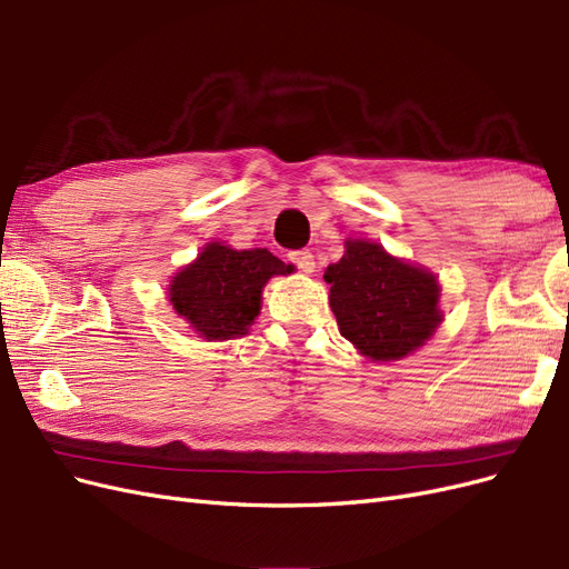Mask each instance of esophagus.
<instances>
[{"label": "esophagus", "instance_id": "34e87169", "mask_svg": "<svg viewBox=\"0 0 569 569\" xmlns=\"http://www.w3.org/2000/svg\"><path fill=\"white\" fill-rule=\"evenodd\" d=\"M287 261H289L291 266H297L301 272H313V270H316V256H313L311 251H308V249L287 253Z\"/></svg>", "mask_w": 569, "mask_h": 569}]
</instances>
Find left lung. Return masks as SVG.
<instances>
[{"mask_svg": "<svg viewBox=\"0 0 569 569\" xmlns=\"http://www.w3.org/2000/svg\"><path fill=\"white\" fill-rule=\"evenodd\" d=\"M325 282L341 337L380 363L420 349L443 320L437 274L368 239H347V251L327 266Z\"/></svg>", "mask_w": 569, "mask_h": 569, "instance_id": "obj_1", "label": "left lung"}]
</instances>
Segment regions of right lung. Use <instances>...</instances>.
I'll return each instance as SVG.
<instances>
[{"mask_svg":"<svg viewBox=\"0 0 569 569\" xmlns=\"http://www.w3.org/2000/svg\"><path fill=\"white\" fill-rule=\"evenodd\" d=\"M287 272L291 266H284L268 249L237 251L211 242L201 249L197 261L176 272L168 299L176 313L203 339L244 337L261 311L266 282L272 274Z\"/></svg>","mask_w":569,"mask_h":569,"instance_id":"1","label":"right lung"}]
</instances>
